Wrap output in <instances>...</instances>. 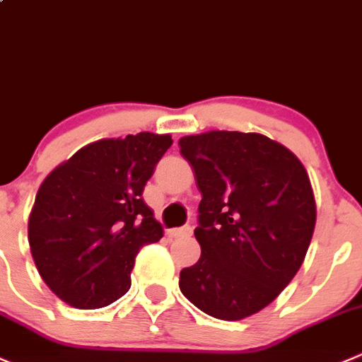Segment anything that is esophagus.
<instances>
[{"mask_svg":"<svg viewBox=\"0 0 362 362\" xmlns=\"http://www.w3.org/2000/svg\"><path fill=\"white\" fill-rule=\"evenodd\" d=\"M192 233V228L191 226H182V228H173V230L168 231V235L173 238H178V237H189V235Z\"/></svg>","mask_w":362,"mask_h":362,"instance_id":"obj_1","label":"esophagus"}]
</instances>
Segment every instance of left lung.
<instances>
[{
    "label": "left lung",
    "instance_id": "left-lung-1",
    "mask_svg": "<svg viewBox=\"0 0 362 362\" xmlns=\"http://www.w3.org/2000/svg\"><path fill=\"white\" fill-rule=\"evenodd\" d=\"M180 153L202 192L194 230L202 256L180 272V292L219 320L269 306L306 258L317 203L306 168L258 132L184 136Z\"/></svg>",
    "mask_w": 362,
    "mask_h": 362
}]
</instances>
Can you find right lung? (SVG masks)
<instances>
[{"label": "right lung", "mask_w": 362, "mask_h": 362, "mask_svg": "<svg viewBox=\"0 0 362 362\" xmlns=\"http://www.w3.org/2000/svg\"><path fill=\"white\" fill-rule=\"evenodd\" d=\"M171 143L156 132L99 139L44 178L28 242L38 274L63 303L97 310L129 292L136 255L163 237L143 189Z\"/></svg>", "instance_id": "add662e5"}]
</instances>
